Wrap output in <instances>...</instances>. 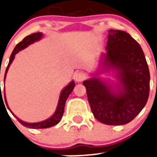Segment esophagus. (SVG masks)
Listing matches in <instances>:
<instances>
[{
  "label": "esophagus",
  "instance_id": "1",
  "mask_svg": "<svg viewBox=\"0 0 157 157\" xmlns=\"http://www.w3.org/2000/svg\"><path fill=\"white\" fill-rule=\"evenodd\" d=\"M86 78H87V75L84 72H82V71L78 72L77 73H75V80H76L78 82H82L85 79H86Z\"/></svg>",
  "mask_w": 157,
  "mask_h": 157
}]
</instances>
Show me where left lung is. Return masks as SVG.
<instances>
[{
  "instance_id": "1",
  "label": "left lung",
  "mask_w": 157,
  "mask_h": 157,
  "mask_svg": "<svg viewBox=\"0 0 157 157\" xmlns=\"http://www.w3.org/2000/svg\"><path fill=\"white\" fill-rule=\"evenodd\" d=\"M103 65L116 70L118 91L99 78L85 81L90 109L99 122L125 125L133 120L147 102L150 72L140 44L127 32L109 30Z\"/></svg>"
}]
</instances>
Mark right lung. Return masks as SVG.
<instances>
[{
    "label": "right lung",
    "mask_w": 157,
    "mask_h": 157,
    "mask_svg": "<svg viewBox=\"0 0 157 157\" xmlns=\"http://www.w3.org/2000/svg\"><path fill=\"white\" fill-rule=\"evenodd\" d=\"M41 37H42V33H41V32H37V33L31 34V35H28V36H26L25 38H24L23 39H22V41H20V42L17 44V45L15 47V48H14V50L13 51L12 54H11V55H10V57L9 63H8L7 67H6L5 75H4V81H5L6 72H7V70H8V69H9L11 63L13 62L14 57H15V55L17 54L19 51H21V50L25 48L26 47H28L29 45L31 44L34 43L35 41H38V40L41 39ZM74 87H75V82H74V81H72V82H70V83H69V85H68L67 86L62 90V92L60 93V95H59V102H58L57 107H56V111H55L54 114L51 117H50L49 119H46V120L42 121V122H35V123H28V122H23V121L20 120V119H18V118H17L15 115L11 112L9 106H8V105H7V103H6L5 94H4V99H5L6 104V106H7V108L9 109V110L10 111L11 113L13 114V116L17 118V120H18L19 122H20L22 125H23V126L29 128H35V129L47 128L52 127V126H54V125H56V124H57L58 122L60 121L61 118H62V116H63V113H64V107H65L66 101H67L69 95L72 93ZM1 96H2L1 93Z\"/></svg>",
    "instance_id": "add662e5"
}]
</instances>
